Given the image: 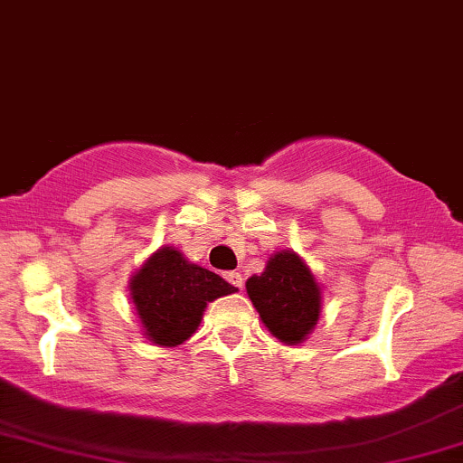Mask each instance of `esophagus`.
Segmentation results:
<instances>
[{
  "mask_svg": "<svg viewBox=\"0 0 463 463\" xmlns=\"http://www.w3.org/2000/svg\"><path fill=\"white\" fill-rule=\"evenodd\" d=\"M225 279H227V283H232V285H233V288L242 289L244 279H242L241 272H225Z\"/></svg>",
  "mask_w": 463,
  "mask_h": 463,
  "instance_id": "esophagus-1",
  "label": "esophagus"
}]
</instances>
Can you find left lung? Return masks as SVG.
<instances>
[{"label": "left lung", "instance_id": "obj_1", "mask_svg": "<svg viewBox=\"0 0 463 463\" xmlns=\"http://www.w3.org/2000/svg\"><path fill=\"white\" fill-rule=\"evenodd\" d=\"M247 294L264 326L285 345L305 344L322 313V288L296 250L268 258L261 275L247 279Z\"/></svg>", "mask_w": 463, "mask_h": 463}]
</instances>
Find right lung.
Returning <instances> with one entry per match:
<instances>
[{
	"label": "right lung",
	"mask_w": 463,
	"mask_h": 463,
	"mask_svg": "<svg viewBox=\"0 0 463 463\" xmlns=\"http://www.w3.org/2000/svg\"><path fill=\"white\" fill-rule=\"evenodd\" d=\"M128 292L146 339L178 347L202 324L208 302L238 289L208 268L188 261L175 247H161L130 277Z\"/></svg>",
	"instance_id": "obj_1"
}]
</instances>
